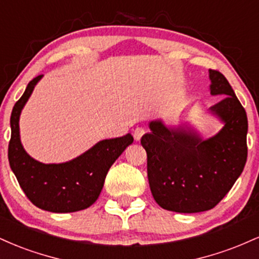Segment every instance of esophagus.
<instances>
[{
    "instance_id": "1",
    "label": "esophagus",
    "mask_w": 259,
    "mask_h": 259,
    "mask_svg": "<svg viewBox=\"0 0 259 259\" xmlns=\"http://www.w3.org/2000/svg\"><path fill=\"white\" fill-rule=\"evenodd\" d=\"M145 133H146V130H145L144 127H136V129L134 130V139H135L136 141H139V140L145 135Z\"/></svg>"
}]
</instances>
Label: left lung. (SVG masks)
Wrapping results in <instances>:
<instances>
[{
    "instance_id": "8db88e82",
    "label": "left lung",
    "mask_w": 259,
    "mask_h": 259,
    "mask_svg": "<svg viewBox=\"0 0 259 259\" xmlns=\"http://www.w3.org/2000/svg\"><path fill=\"white\" fill-rule=\"evenodd\" d=\"M210 94L223 99L210 111L225 125L214 138L201 140L186 130L150 123L141 138L147 153V177L153 198L160 207L178 213L212 209L242 173L247 159V115L229 81L209 69Z\"/></svg>"
}]
</instances>
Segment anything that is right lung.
<instances>
[{"mask_svg":"<svg viewBox=\"0 0 259 259\" xmlns=\"http://www.w3.org/2000/svg\"><path fill=\"white\" fill-rule=\"evenodd\" d=\"M41 76L29 82L12 111L10 165L26 197L36 207L53 213L85 209L99 198L109 168L133 144L134 138L127 134L121 138L103 140L78 158L62 164H44L32 159L20 144L19 115Z\"/></svg>","mask_w":259,"mask_h":259,"instance_id":"add662e5","label":"right lung"}]
</instances>
